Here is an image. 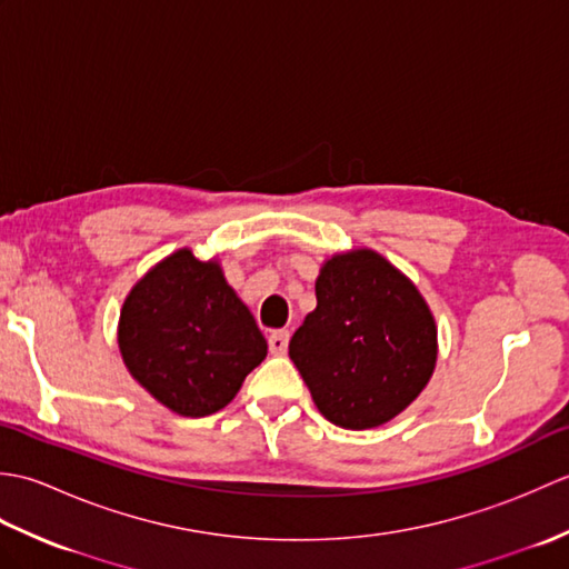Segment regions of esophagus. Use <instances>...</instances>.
Returning a JSON list of instances; mask_svg holds the SVG:
<instances>
[{
    "label": "esophagus",
    "instance_id": "34e87169",
    "mask_svg": "<svg viewBox=\"0 0 569 569\" xmlns=\"http://www.w3.org/2000/svg\"><path fill=\"white\" fill-rule=\"evenodd\" d=\"M288 340H291V332H288V330H276V332H271V335H269V349H271V355H276V357L286 355V352H288Z\"/></svg>",
    "mask_w": 569,
    "mask_h": 569
}]
</instances>
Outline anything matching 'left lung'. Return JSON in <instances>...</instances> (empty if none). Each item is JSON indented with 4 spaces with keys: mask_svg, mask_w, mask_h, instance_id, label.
<instances>
[{
    "mask_svg": "<svg viewBox=\"0 0 569 569\" xmlns=\"http://www.w3.org/2000/svg\"><path fill=\"white\" fill-rule=\"evenodd\" d=\"M318 308L288 345L312 401L347 430L377 428L418 398L438 330L418 288L377 251L337 253L316 283Z\"/></svg>",
    "mask_w": 569,
    "mask_h": 569,
    "instance_id": "obj_1",
    "label": "left lung"
}]
</instances>
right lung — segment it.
I'll use <instances>...</instances> for the list:
<instances>
[{"instance_id": "1", "label": "right lung", "mask_w": 569, "mask_h": 569, "mask_svg": "<svg viewBox=\"0 0 569 569\" xmlns=\"http://www.w3.org/2000/svg\"><path fill=\"white\" fill-rule=\"evenodd\" d=\"M119 349L156 401L202 418L232 401L269 347L217 261L180 249L131 288Z\"/></svg>"}]
</instances>
